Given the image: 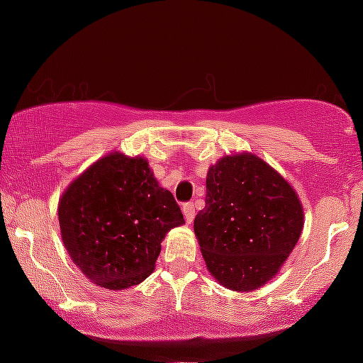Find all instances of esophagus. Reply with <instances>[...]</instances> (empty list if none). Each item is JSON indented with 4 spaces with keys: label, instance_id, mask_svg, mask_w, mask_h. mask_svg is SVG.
Returning a JSON list of instances; mask_svg holds the SVG:
<instances>
[{
    "label": "esophagus",
    "instance_id": "obj_1",
    "mask_svg": "<svg viewBox=\"0 0 363 363\" xmlns=\"http://www.w3.org/2000/svg\"><path fill=\"white\" fill-rule=\"evenodd\" d=\"M182 213H184V218L187 223H191L196 216V210H194V203H184L182 205Z\"/></svg>",
    "mask_w": 363,
    "mask_h": 363
}]
</instances>
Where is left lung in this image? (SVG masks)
Masks as SVG:
<instances>
[{"label":"left lung","instance_id":"8db88e82","mask_svg":"<svg viewBox=\"0 0 363 363\" xmlns=\"http://www.w3.org/2000/svg\"><path fill=\"white\" fill-rule=\"evenodd\" d=\"M205 203L194 234L206 268L230 290L259 289L301 237L303 213L295 191L266 162L242 153L208 170Z\"/></svg>","mask_w":363,"mask_h":363}]
</instances>
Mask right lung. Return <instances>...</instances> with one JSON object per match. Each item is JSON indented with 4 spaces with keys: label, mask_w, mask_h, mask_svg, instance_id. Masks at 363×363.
<instances>
[{
    "label": "right lung",
    "mask_w": 363,
    "mask_h": 363,
    "mask_svg": "<svg viewBox=\"0 0 363 363\" xmlns=\"http://www.w3.org/2000/svg\"><path fill=\"white\" fill-rule=\"evenodd\" d=\"M66 251L85 277L109 290L138 285L155 268L162 239L184 216L145 158L112 153L95 162L60 201Z\"/></svg>",
    "instance_id": "1"
}]
</instances>
